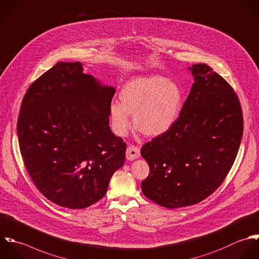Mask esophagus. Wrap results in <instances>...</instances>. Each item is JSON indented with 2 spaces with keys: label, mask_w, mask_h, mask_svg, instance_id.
Instances as JSON below:
<instances>
[{
  "label": "esophagus",
  "mask_w": 259,
  "mask_h": 259,
  "mask_svg": "<svg viewBox=\"0 0 259 259\" xmlns=\"http://www.w3.org/2000/svg\"><path fill=\"white\" fill-rule=\"evenodd\" d=\"M140 155H141V152H140V149L137 146L131 145L130 147H127L125 157L128 161H133V160L138 159L140 157Z\"/></svg>",
  "instance_id": "obj_1"
}]
</instances>
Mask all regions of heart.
I'll return each mask as SVG.
<instances>
[{"instance_id": "b5f03b06", "label": "heart", "mask_w": 259, "mask_h": 259, "mask_svg": "<svg viewBox=\"0 0 259 259\" xmlns=\"http://www.w3.org/2000/svg\"><path fill=\"white\" fill-rule=\"evenodd\" d=\"M120 103L109 105L114 133L124 136L131 128V115L135 125L148 137H159L168 132L178 119L183 94L181 88L161 76L138 77L119 92Z\"/></svg>"}]
</instances>
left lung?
<instances>
[{"mask_svg": "<svg viewBox=\"0 0 259 259\" xmlns=\"http://www.w3.org/2000/svg\"><path fill=\"white\" fill-rule=\"evenodd\" d=\"M189 69L195 82L178 119L141 151L150 167L142 182L144 195L170 209L197 204L220 187L243 135L234 89L206 64Z\"/></svg>", "mask_w": 259, "mask_h": 259, "instance_id": "left-lung-1", "label": "left lung"}]
</instances>
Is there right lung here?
<instances>
[{
  "label": "right lung",
  "mask_w": 259,
  "mask_h": 259,
  "mask_svg": "<svg viewBox=\"0 0 259 259\" xmlns=\"http://www.w3.org/2000/svg\"><path fill=\"white\" fill-rule=\"evenodd\" d=\"M114 93L83 73L80 62H58L27 90L17 123L20 152L51 202L87 208L105 195L123 165L126 145L109 127Z\"/></svg>",
  "instance_id": "1"
}]
</instances>
